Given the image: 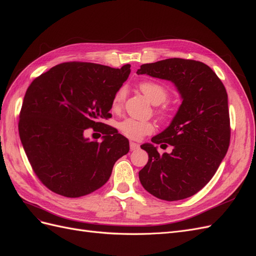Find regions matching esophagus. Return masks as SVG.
Returning <instances> with one entry per match:
<instances>
[{"label":"esophagus","mask_w":256,"mask_h":256,"mask_svg":"<svg viewBox=\"0 0 256 256\" xmlns=\"http://www.w3.org/2000/svg\"><path fill=\"white\" fill-rule=\"evenodd\" d=\"M138 148H140V144L134 142H130V151L137 150Z\"/></svg>","instance_id":"34e87169"}]
</instances>
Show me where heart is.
I'll list each match as a JSON object with an SVG mask.
<instances>
[{
  "label": "heart",
  "instance_id": "obj_1",
  "mask_svg": "<svg viewBox=\"0 0 256 256\" xmlns=\"http://www.w3.org/2000/svg\"><path fill=\"white\" fill-rule=\"evenodd\" d=\"M140 88L142 92L149 98L151 103L154 105L163 103V102H165V100L167 98V96H168L165 86L156 82H142L140 84ZM126 88L124 86L119 88V89L114 93L112 100V110H116V112L119 110V109L122 107L124 100H126ZM118 128L124 136L130 138V140H140V138L144 137V135L151 134L153 130H154V126H153V124L151 122L138 121L130 118L121 121L118 124Z\"/></svg>",
  "mask_w": 256,
  "mask_h": 256
}]
</instances>
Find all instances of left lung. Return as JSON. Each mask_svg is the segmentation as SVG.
Segmentation results:
<instances>
[{
    "label": "left lung",
    "mask_w": 256,
    "mask_h": 256,
    "mask_svg": "<svg viewBox=\"0 0 256 256\" xmlns=\"http://www.w3.org/2000/svg\"><path fill=\"white\" fill-rule=\"evenodd\" d=\"M136 72L170 80L182 98L170 126L151 140L156 144H170L172 153L160 154L152 144L140 146L149 156L138 174L140 184L160 200L188 198L211 180L228 150L230 126L225 86L205 63L180 58L142 64Z\"/></svg>",
    "instance_id": "8db88e82"
}]
</instances>
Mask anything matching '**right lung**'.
<instances>
[{
  "label": "right lung",
  "instance_id": "add662e5",
  "mask_svg": "<svg viewBox=\"0 0 256 256\" xmlns=\"http://www.w3.org/2000/svg\"><path fill=\"white\" fill-rule=\"evenodd\" d=\"M130 68L61 63L28 88L19 135L34 172L50 191L72 198L90 194L106 184L114 163L128 152V138L102 121L110 118L112 98ZM86 128L100 130L102 142L84 138Z\"/></svg>",
  "mask_w": 256,
  "mask_h": 256
}]
</instances>
